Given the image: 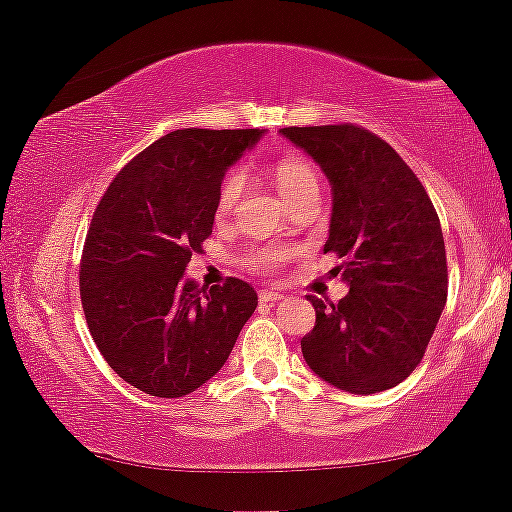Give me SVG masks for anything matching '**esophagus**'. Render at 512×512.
I'll return each mask as SVG.
<instances>
[{
	"label": "esophagus",
	"instance_id": "1",
	"mask_svg": "<svg viewBox=\"0 0 512 512\" xmlns=\"http://www.w3.org/2000/svg\"><path fill=\"white\" fill-rule=\"evenodd\" d=\"M282 298H284V293H279V291H261V300H263V303L275 305L277 300H282Z\"/></svg>",
	"mask_w": 512,
	"mask_h": 512
}]
</instances>
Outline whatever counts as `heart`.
<instances>
[{
  "mask_svg": "<svg viewBox=\"0 0 512 512\" xmlns=\"http://www.w3.org/2000/svg\"><path fill=\"white\" fill-rule=\"evenodd\" d=\"M272 177H275L277 191L282 193V198L289 205H298L307 198H319V174L310 160L296 153H286L272 165ZM244 191V174L242 170H230L223 177L219 193H216L214 202V214L216 219L223 221L235 212L237 202L242 198ZM289 256V251L282 247H258L247 256V263L256 270H272L279 265L284 258Z\"/></svg>",
  "mask_w": 512,
  "mask_h": 512,
  "instance_id": "1",
  "label": "heart"
}]
</instances>
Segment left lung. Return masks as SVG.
Returning <instances> with one entry per match:
<instances>
[{"label": "left lung", "instance_id": "8db88e82", "mask_svg": "<svg viewBox=\"0 0 512 512\" xmlns=\"http://www.w3.org/2000/svg\"><path fill=\"white\" fill-rule=\"evenodd\" d=\"M326 174L333 214L324 254L342 258L349 293L338 305L310 296L303 359L349 394L401 384L422 361L447 300L445 240L415 172L373 132L352 123L284 128Z\"/></svg>", "mask_w": 512, "mask_h": 512}]
</instances>
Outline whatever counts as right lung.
I'll list each match as a JSON object with an SVG mask.
<instances>
[{"label": "right lung", "mask_w": 512, "mask_h": 512, "mask_svg": "<svg viewBox=\"0 0 512 512\" xmlns=\"http://www.w3.org/2000/svg\"><path fill=\"white\" fill-rule=\"evenodd\" d=\"M263 130H174L130 160L97 205L81 258V305L97 349L144 394L179 398L219 373L256 291L186 279L212 235L228 167Z\"/></svg>", "instance_id": "obj_1"}]
</instances>
